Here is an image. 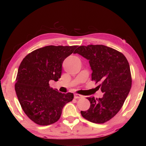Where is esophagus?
<instances>
[{"mask_svg": "<svg viewBox=\"0 0 146 146\" xmlns=\"http://www.w3.org/2000/svg\"><path fill=\"white\" fill-rule=\"evenodd\" d=\"M74 97H75V98H81L83 97V96L80 95V94H76H76H75V95H74Z\"/></svg>", "mask_w": 146, "mask_h": 146, "instance_id": "1", "label": "esophagus"}]
</instances>
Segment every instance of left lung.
Listing matches in <instances>:
<instances>
[{"label": "left lung", "mask_w": 146, "mask_h": 146, "mask_svg": "<svg viewBox=\"0 0 146 146\" xmlns=\"http://www.w3.org/2000/svg\"><path fill=\"white\" fill-rule=\"evenodd\" d=\"M74 53L89 60L93 71L91 80L100 83L97 88L104 93L102 98H86L90 108L81 111V115L93 123L108 122L122 108L131 88L129 62L120 51L104 45L80 46Z\"/></svg>", "instance_id": "obj_1"}]
</instances>
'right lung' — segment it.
I'll list each match as a JSON object with an SVG mask.
<instances>
[{"mask_svg": "<svg viewBox=\"0 0 146 146\" xmlns=\"http://www.w3.org/2000/svg\"><path fill=\"white\" fill-rule=\"evenodd\" d=\"M78 46H48L27 55L20 64L15 90L24 112L38 125H48L59 120L73 94L62 93L49 86L58 81L62 64Z\"/></svg>", "mask_w": 146, "mask_h": 146, "instance_id": "1", "label": "right lung"}]
</instances>
